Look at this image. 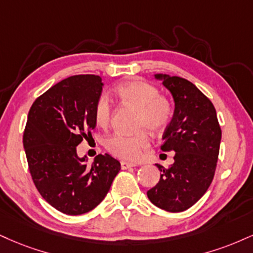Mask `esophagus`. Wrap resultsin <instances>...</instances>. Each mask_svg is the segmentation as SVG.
Returning a JSON list of instances; mask_svg holds the SVG:
<instances>
[{"label": "esophagus", "mask_w": 253, "mask_h": 253, "mask_svg": "<svg viewBox=\"0 0 253 253\" xmlns=\"http://www.w3.org/2000/svg\"><path fill=\"white\" fill-rule=\"evenodd\" d=\"M136 164H133V163H128V161H121V169H130V167H135Z\"/></svg>", "instance_id": "obj_1"}]
</instances>
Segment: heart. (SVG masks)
<instances>
[{
  "instance_id": "obj_1",
  "label": "heart",
  "mask_w": 253,
  "mask_h": 253,
  "mask_svg": "<svg viewBox=\"0 0 253 253\" xmlns=\"http://www.w3.org/2000/svg\"><path fill=\"white\" fill-rule=\"evenodd\" d=\"M115 96L125 105L136 109L135 127L152 133H160L169 126L172 119V103L160 95L156 86L142 80H132L115 88ZM112 105L106 95L96 100L94 119L97 126L107 128L111 124ZM150 145V136L144 129L134 134H114L106 140L105 147L109 153L125 160H136L142 150Z\"/></svg>"
}]
</instances>
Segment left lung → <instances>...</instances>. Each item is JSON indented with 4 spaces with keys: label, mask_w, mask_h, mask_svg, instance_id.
I'll return each instance as SVG.
<instances>
[{
    "label": "left lung",
    "mask_w": 253,
    "mask_h": 253,
    "mask_svg": "<svg viewBox=\"0 0 253 253\" xmlns=\"http://www.w3.org/2000/svg\"><path fill=\"white\" fill-rule=\"evenodd\" d=\"M169 90L174 113L164 132L161 150L174 151V163L160 169V180L147 191L152 204L167 212H182L205 194L213 180L221 129L213 103L192 82L157 74Z\"/></svg>",
    "instance_id": "8db88e82"
}]
</instances>
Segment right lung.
<instances>
[{
  "label": "right lung",
  "mask_w": 253,
  "mask_h": 253,
  "mask_svg": "<svg viewBox=\"0 0 253 253\" xmlns=\"http://www.w3.org/2000/svg\"><path fill=\"white\" fill-rule=\"evenodd\" d=\"M97 75H74L40 95L29 109L23 133L30 175L42 198L65 214H84L108 193L120 163L99 154L92 166L77 146L92 136L94 107L102 92Z\"/></svg>",
  "instance_id": "right-lung-1"
}]
</instances>
